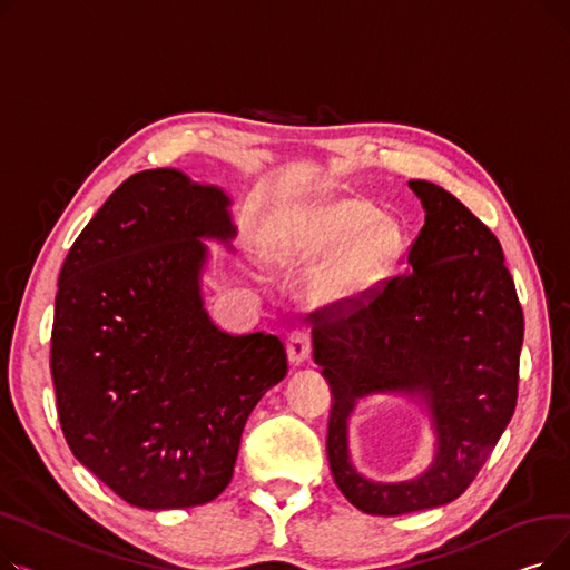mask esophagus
I'll list each match as a JSON object with an SVG mask.
<instances>
[{
	"mask_svg": "<svg viewBox=\"0 0 570 570\" xmlns=\"http://www.w3.org/2000/svg\"><path fill=\"white\" fill-rule=\"evenodd\" d=\"M286 351H288V361L293 365H303L309 353H312V337L307 331H293L286 340Z\"/></svg>",
	"mask_w": 570,
	"mask_h": 570,
	"instance_id": "34e87169",
	"label": "esophagus"
}]
</instances>
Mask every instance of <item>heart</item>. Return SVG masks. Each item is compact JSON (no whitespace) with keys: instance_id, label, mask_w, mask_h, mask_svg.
I'll use <instances>...</instances> for the list:
<instances>
[{"instance_id":"b5f03b06","label":"heart","mask_w":570,"mask_h":570,"mask_svg":"<svg viewBox=\"0 0 570 570\" xmlns=\"http://www.w3.org/2000/svg\"><path fill=\"white\" fill-rule=\"evenodd\" d=\"M361 200H331L305 209L288 226L282 239V256L316 258L340 245L316 282L321 303H342L367 291L397 258L402 228Z\"/></svg>"}]
</instances>
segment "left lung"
<instances>
[{"mask_svg":"<svg viewBox=\"0 0 570 570\" xmlns=\"http://www.w3.org/2000/svg\"><path fill=\"white\" fill-rule=\"evenodd\" d=\"M409 187L425 207L406 273L314 318V361L331 383L327 462L342 494L370 515H404L455 501L481 471L518 402L524 316L494 233L451 191ZM391 392L426 406L433 464L411 482L376 484L347 455L357 399Z\"/></svg>","mask_w":570,"mask_h":570,"instance_id":"1","label":"left lung"}]
</instances>
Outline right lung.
I'll return each mask as SVG.
<instances>
[{
    "mask_svg": "<svg viewBox=\"0 0 570 570\" xmlns=\"http://www.w3.org/2000/svg\"><path fill=\"white\" fill-rule=\"evenodd\" d=\"M230 198L175 168L131 175L62 265L50 372L76 460L147 511L217 499L239 436L286 372L267 333L228 335L203 305V239L235 237Z\"/></svg>",
    "mask_w": 570,
    "mask_h": 570,
    "instance_id": "1",
    "label": "right lung"
}]
</instances>
